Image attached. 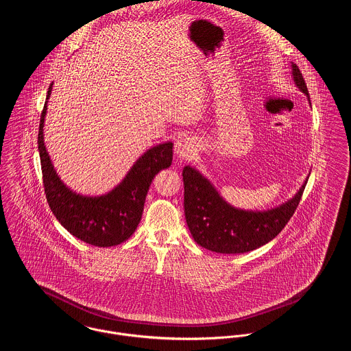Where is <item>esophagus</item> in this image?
<instances>
[{
	"label": "esophagus",
	"instance_id": "esophagus-1",
	"mask_svg": "<svg viewBox=\"0 0 351 351\" xmlns=\"http://www.w3.org/2000/svg\"><path fill=\"white\" fill-rule=\"evenodd\" d=\"M195 152V140L183 136L176 140L175 143V155L180 159H189L191 155Z\"/></svg>",
	"mask_w": 351,
	"mask_h": 351
}]
</instances>
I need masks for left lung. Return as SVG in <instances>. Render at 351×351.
Returning <instances> with one entry per match:
<instances>
[{
    "instance_id": "1",
    "label": "left lung",
    "mask_w": 351,
    "mask_h": 351,
    "mask_svg": "<svg viewBox=\"0 0 351 351\" xmlns=\"http://www.w3.org/2000/svg\"><path fill=\"white\" fill-rule=\"evenodd\" d=\"M291 72L294 84L310 103L306 82L294 62ZM183 183L184 214L193 241L214 252L243 254L265 245L285 228L297 210L307 179L291 199L265 211L231 206L195 167L183 168Z\"/></svg>"
}]
</instances>
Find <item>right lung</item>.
<instances>
[{"label":"right lung","mask_w":351,"mask_h":351,"mask_svg":"<svg viewBox=\"0 0 351 351\" xmlns=\"http://www.w3.org/2000/svg\"><path fill=\"white\" fill-rule=\"evenodd\" d=\"M53 82L38 128V152L47 200L56 219L82 242L110 247L125 242L134 234L143 215L145 196L154 178L172 164L173 143L167 141L147 149L131 167L124 179L107 193L81 195L60 179L45 148L44 123Z\"/></svg>","instance_id":"obj_1"}]
</instances>
